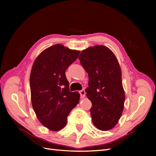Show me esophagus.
Returning <instances> with one entry per match:
<instances>
[{"mask_svg": "<svg viewBox=\"0 0 156 156\" xmlns=\"http://www.w3.org/2000/svg\"><path fill=\"white\" fill-rule=\"evenodd\" d=\"M79 93H80V95H81V98H84L85 97V90H82L79 92Z\"/></svg>", "mask_w": 156, "mask_h": 156, "instance_id": "1", "label": "esophagus"}]
</instances>
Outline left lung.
<instances>
[{
	"label": "left lung",
	"mask_w": 156,
	"mask_h": 156,
	"mask_svg": "<svg viewBox=\"0 0 156 156\" xmlns=\"http://www.w3.org/2000/svg\"><path fill=\"white\" fill-rule=\"evenodd\" d=\"M79 59L89 78L85 92L92 104L90 111L93 124L100 130H109L119 122L124 107L125 93L119 61L104 45L82 51Z\"/></svg>",
	"instance_id": "obj_1"
}]
</instances>
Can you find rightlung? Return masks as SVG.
I'll list each match as a JSON object with an SVG mask.
<instances>
[{
    "mask_svg": "<svg viewBox=\"0 0 156 156\" xmlns=\"http://www.w3.org/2000/svg\"><path fill=\"white\" fill-rule=\"evenodd\" d=\"M80 51L55 44L37 56L30 72L32 105L37 119L47 128L57 131L67 124L70 111L79 101L77 92H69L65 72Z\"/></svg>",
    "mask_w": 156,
    "mask_h": 156,
    "instance_id": "obj_1",
    "label": "right lung"
}]
</instances>
